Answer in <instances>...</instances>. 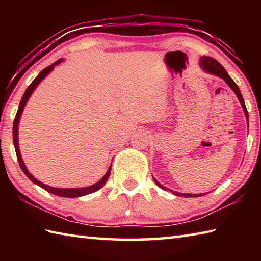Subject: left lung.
I'll return each instance as SVG.
<instances>
[{
	"instance_id": "left-lung-1",
	"label": "left lung",
	"mask_w": 261,
	"mask_h": 261,
	"mask_svg": "<svg viewBox=\"0 0 261 261\" xmlns=\"http://www.w3.org/2000/svg\"><path fill=\"white\" fill-rule=\"evenodd\" d=\"M200 65H201V68L205 70V71L210 72V73H212V74H215V76H218V77H220V78L224 79V82H226V83L228 84V85L231 87V90H232L233 92H235V94L237 95L238 100H240V102H241V105H242L243 109H244L246 120H247V123H249V114H247V109H246V107H245L244 99H243V96H242V94H241V91H240V88H238L237 84L232 81L230 76H229L228 72L226 71V69H224V68L222 67V65H221V64L219 63V62L216 61L215 59H212V57H208V56L201 57ZM154 182H155L158 187H160L161 189L168 190L166 187H163V185H161L160 183H159L156 179H154ZM170 192H173L174 194H176V196H184V197H200V196H201V194L178 193V192H176V191H171V190H170ZM204 194H205V193H202V196H204Z\"/></svg>"
}]
</instances>
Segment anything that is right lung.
<instances>
[{"label":"right lung","instance_id":"add662e5","mask_svg":"<svg viewBox=\"0 0 261 261\" xmlns=\"http://www.w3.org/2000/svg\"><path fill=\"white\" fill-rule=\"evenodd\" d=\"M62 60L56 61L55 63L50 64L49 67H47L46 69H43L42 71L38 74V77L34 79V81L30 84V86L28 87V90L25 91V93L23 95V98L20 100V103H19V107L18 110H17V114H16V117H15V121H14V129H12V137H14V145H15V149H16V154H17V159H18V162H19V166L21 168V170L24 171V174L28 176V177L32 180L33 183H35L39 187H41L42 189H45L46 191H48L49 193L53 194H56V196H60V197H67V198H76V197H82V196H86L88 193H92V192H95L96 190H99L100 188L103 187V184L107 182V179L110 175V170H112V166L109 167V169L106 175L103 176L102 178H101L98 183H95L94 185H91V187H87V188H81V189H57V188H51V187H48V185L43 184L41 182H39L37 178H34L32 175L29 173V170L26 169V167L23 162V159H21L20 155V152H19V147H18V123H19V118H20V115L21 112H23L24 109V106L25 103L28 102V100L30 98V95L32 94V92L34 91V88L38 86V84L40 83L43 78H45L48 73H49L56 64H59Z\"/></svg>","mask_w":261,"mask_h":261}]
</instances>
